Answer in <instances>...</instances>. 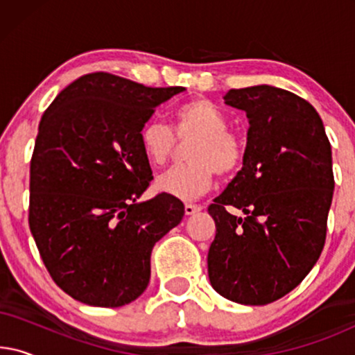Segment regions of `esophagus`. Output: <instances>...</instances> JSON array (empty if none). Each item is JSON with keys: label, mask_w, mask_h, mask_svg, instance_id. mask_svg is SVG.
Returning a JSON list of instances; mask_svg holds the SVG:
<instances>
[{"label": "esophagus", "mask_w": 355, "mask_h": 355, "mask_svg": "<svg viewBox=\"0 0 355 355\" xmlns=\"http://www.w3.org/2000/svg\"><path fill=\"white\" fill-rule=\"evenodd\" d=\"M184 211H186V215H196V213L202 211V207L193 205V203H186V205H184Z\"/></svg>", "instance_id": "34e87169"}]
</instances>
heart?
<instances>
[{"label": "heart", "instance_id": "obj_1", "mask_svg": "<svg viewBox=\"0 0 355 355\" xmlns=\"http://www.w3.org/2000/svg\"><path fill=\"white\" fill-rule=\"evenodd\" d=\"M221 110L208 100L198 98L179 106L174 113V128L179 140L196 139L189 145L191 163L179 164L159 174L157 187L164 193L192 200L205 193L220 176L239 171L245 159V145ZM140 147L152 166H162L176 148V137L159 121H148L140 129Z\"/></svg>", "mask_w": 355, "mask_h": 355}]
</instances>
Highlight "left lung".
<instances>
[{"mask_svg": "<svg viewBox=\"0 0 355 355\" xmlns=\"http://www.w3.org/2000/svg\"><path fill=\"white\" fill-rule=\"evenodd\" d=\"M225 100L245 111L250 125L242 169L208 207L216 226L208 278L232 302L266 305L302 283L322 254L331 145L317 110L293 92L255 85L232 89Z\"/></svg>", "mask_w": 355, "mask_h": 355, "instance_id": "obj_1", "label": "left lung"}]
</instances>
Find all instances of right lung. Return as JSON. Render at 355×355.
<instances>
[{"label":"right lung","instance_id":"obj_1","mask_svg":"<svg viewBox=\"0 0 355 355\" xmlns=\"http://www.w3.org/2000/svg\"><path fill=\"white\" fill-rule=\"evenodd\" d=\"M182 90L92 72L42 116L28 227L53 281L82 304L113 309L137 299L155 242L182 220V202L169 193L137 202L153 179L140 129Z\"/></svg>","mask_w":355,"mask_h":355}]
</instances>
